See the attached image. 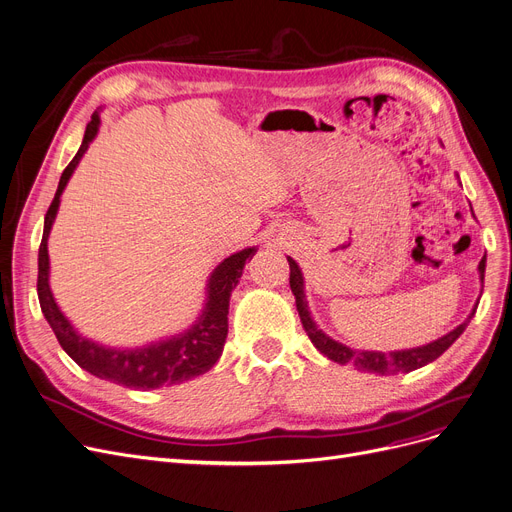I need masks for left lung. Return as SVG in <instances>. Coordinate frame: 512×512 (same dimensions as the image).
<instances>
[{
    "mask_svg": "<svg viewBox=\"0 0 512 512\" xmlns=\"http://www.w3.org/2000/svg\"><path fill=\"white\" fill-rule=\"evenodd\" d=\"M289 262V287H291V294L296 296V308L300 312V321L304 331L308 333L310 342L314 344V348L323 352L329 360L337 362V364H350V367H356L358 371H367V373H377V375H398V373H410L415 369L425 367V364L433 362L435 358H440L454 342L458 339V335L467 329V325L471 323L475 310L471 312L469 319L458 325L454 331H450L448 335H444L442 339H437V342L423 346V348H412V350H402V352H358L352 350L344 344H337L333 342L331 337H327L319 327H316L310 319L308 314V306L304 300V279L302 273L298 269V264L287 258ZM479 275L481 279L485 277V256L479 262Z\"/></svg>",
    "mask_w": 512,
    "mask_h": 512,
    "instance_id": "1",
    "label": "left lung"
}]
</instances>
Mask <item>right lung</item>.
I'll return each mask as SVG.
<instances>
[{
	"label": "right lung",
	"instance_id": "obj_1",
	"mask_svg": "<svg viewBox=\"0 0 512 512\" xmlns=\"http://www.w3.org/2000/svg\"><path fill=\"white\" fill-rule=\"evenodd\" d=\"M97 127H100V116L93 112L91 123L85 129V137L77 156L70 160V164L64 168L60 177L56 196L47 208L45 214V227H43V239L39 246V273H37V294L39 304L45 314L47 323L54 329L60 346L64 352L75 360L81 369L87 373L125 385L133 389H156L162 385H175L189 381L198 375H204L214 367V362L221 358L225 339L229 333V298L231 289L237 285L243 264H246L254 256V248L241 250L221 264L216 266V271L210 277L208 283V304L200 321L193 325L187 333H181L179 337L166 339L162 344H154L141 350H110L104 346H97L89 339L77 335V331L70 327V323L64 319V314L58 310L50 283H47V275H50V258H47V235H50L52 223L58 212L60 196L72 175V170L79 164L81 156L89 148V141L95 137Z\"/></svg>",
	"mask_w": 512,
	"mask_h": 512
}]
</instances>
